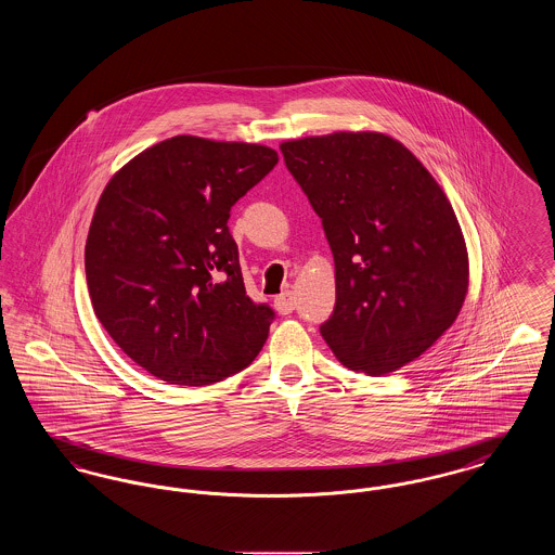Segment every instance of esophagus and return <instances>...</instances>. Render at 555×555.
I'll return each instance as SVG.
<instances>
[{
	"mask_svg": "<svg viewBox=\"0 0 555 555\" xmlns=\"http://www.w3.org/2000/svg\"><path fill=\"white\" fill-rule=\"evenodd\" d=\"M274 308H276V312H279V314H283V317L291 314V312L295 310L293 293H291V291H285V293L276 295V297H274Z\"/></svg>",
	"mask_w": 555,
	"mask_h": 555,
	"instance_id": "obj_1",
	"label": "esophagus"
}]
</instances>
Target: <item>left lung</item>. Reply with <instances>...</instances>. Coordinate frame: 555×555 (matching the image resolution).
<instances>
[{"label": "left lung", "instance_id": "obj_1", "mask_svg": "<svg viewBox=\"0 0 555 555\" xmlns=\"http://www.w3.org/2000/svg\"><path fill=\"white\" fill-rule=\"evenodd\" d=\"M281 152L335 258L337 301L320 326L326 345L370 376L423 356L468 293V251L443 189L383 132L304 137Z\"/></svg>", "mask_w": 555, "mask_h": 555}]
</instances>
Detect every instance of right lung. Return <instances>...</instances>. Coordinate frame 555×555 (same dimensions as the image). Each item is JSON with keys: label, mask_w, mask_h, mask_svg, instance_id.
<instances>
[{"label": "right lung", "mask_w": 555, "mask_h": 555, "mask_svg": "<svg viewBox=\"0 0 555 555\" xmlns=\"http://www.w3.org/2000/svg\"><path fill=\"white\" fill-rule=\"evenodd\" d=\"M276 162L266 145L179 134L109 179L85 274L95 317L134 364L202 387L256 360L274 312L245 293L227 222Z\"/></svg>", "instance_id": "1"}]
</instances>
